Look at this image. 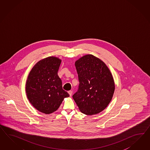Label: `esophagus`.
I'll use <instances>...</instances> for the list:
<instances>
[{
  "label": "esophagus",
  "instance_id": "esophagus-1",
  "mask_svg": "<svg viewBox=\"0 0 150 150\" xmlns=\"http://www.w3.org/2000/svg\"><path fill=\"white\" fill-rule=\"evenodd\" d=\"M68 93H69L70 96H71V95L73 94V91H68Z\"/></svg>",
  "mask_w": 150,
  "mask_h": 150
}]
</instances>
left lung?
Here are the masks:
<instances>
[{
  "label": "left lung",
  "instance_id": "left-lung-1",
  "mask_svg": "<svg viewBox=\"0 0 150 150\" xmlns=\"http://www.w3.org/2000/svg\"><path fill=\"white\" fill-rule=\"evenodd\" d=\"M79 86L73 96L81 112L87 115L99 113L108 106L113 97L115 82L106 65L92 54L75 62Z\"/></svg>",
  "mask_w": 150,
  "mask_h": 150
}]
</instances>
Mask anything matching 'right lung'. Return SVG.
Returning a JSON list of instances; mask_svg holds the SVG:
<instances>
[{"instance_id": "1", "label": "right lung", "mask_w": 150, "mask_h": 150, "mask_svg": "<svg viewBox=\"0 0 150 150\" xmlns=\"http://www.w3.org/2000/svg\"><path fill=\"white\" fill-rule=\"evenodd\" d=\"M61 60L49 57L39 61L33 67L26 82L25 91L29 101L41 112L56 111L65 98L69 97L62 88L58 75Z\"/></svg>"}]
</instances>
